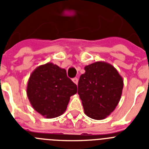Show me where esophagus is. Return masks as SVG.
Returning a JSON list of instances; mask_svg holds the SVG:
<instances>
[{"label": "esophagus", "instance_id": "esophagus-1", "mask_svg": "<svg viewBox=\"0 0 149 149\" xmlns=\"http://www.w3.org/2000/svg\"><path fill=\"white\" fill-rule=\"evenodd\" d=\"M78 81H79V79H78V78H77V77H75V78H73L72 79V82H74V83H76V84H78Z\"/></svg>", "mask_w": 149, "mask_h": 149}]
</instances>
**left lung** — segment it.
<instances>
[{"label": "left lung", "instance_id": "1", "mask_svg": "<svg viewBox=\"0 0 149 149\" xmlns=\"http://www.w3.org/2000/svg\"><path fill=\"white\" fill-rule=\"evenodd\" d=\"M78 82V94L85 113L95 120L104 119L120 99L123 80L112 65L95 62L85 67Z\"/></svg>", "mask_w": 149, "mask_h": 149}]
</instances>
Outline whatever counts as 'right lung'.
Wrapping results in <instances>:
<instances>
[{"mask_svg":"<svg viewBox=\"0 0 149 149\" xmlns=\"http://www.w3.org/2000/svg\"><path fill=\"white\" fill-rule=\"evenodd\" d=\"M77 86L67 71L51 63L39 66L31 74L27 95L32 107L46 118H54L66 111Z\"/></svg>","mask_w":149,"mask_h":149,"instance_id":"obj_1","label":"right lung"}]
</instances>
